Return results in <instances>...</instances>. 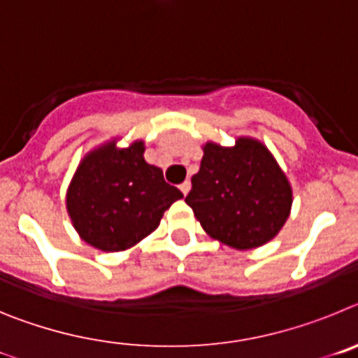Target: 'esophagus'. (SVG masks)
<instances>
[{
    "mask_svg": "<svg viewBox=\"0 0 358 358\" xmlns=\"http://www.w3.org/2000/svg\"><path fill=\"white\" fill-rule=\"evenodd\" d=\"M189 188H192V182H189V181H185L181 186H179V189L182 192V195H188Z\"/></svg>",
    "mask_w": 358,
    "mask_h": 358,
    "instance_id": "1",
    "label": "esophagus"
}]
</instances>
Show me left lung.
Masks as SVG:
<instances>
[{
  "mask_svg": "<svg viewBox=\"0 0 358 358\" xmlns=\"http://www.w3.org/2000/svg\"><path fill=\"white\" fill-rule=\"evenodd\" d=\"M202 152L186 195L202 229L238 251L271 242L292 208V186L273 152L249 136L233 147L208 141Z\"/></svg>",
  "mask_w": 358,
  "mask_h": 358,
  "instance_id": "1",
  "label": "left lung"
}]
</instances>
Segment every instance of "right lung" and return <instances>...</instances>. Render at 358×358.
I'll return each instance as SVG.
<instances>
[{
	"mask_svg": "<svg viewBox=\"0 0 358 358\" xmlns=\"http://www.w3.org/2000/svg\"><path fill=\"white\" fill-rule=\"evenodd\" d=\"M145 143L98 145L78 163L66 192V210L85 243L106 252L127 251L159 226L163 213L182 199L163 170L143 157Z\"/></svg>",
	"mask_w": 358,
	"mask_h": 358,
	"instance_id": "obj_1",
	"label": "right lung"
}]
</instances>
